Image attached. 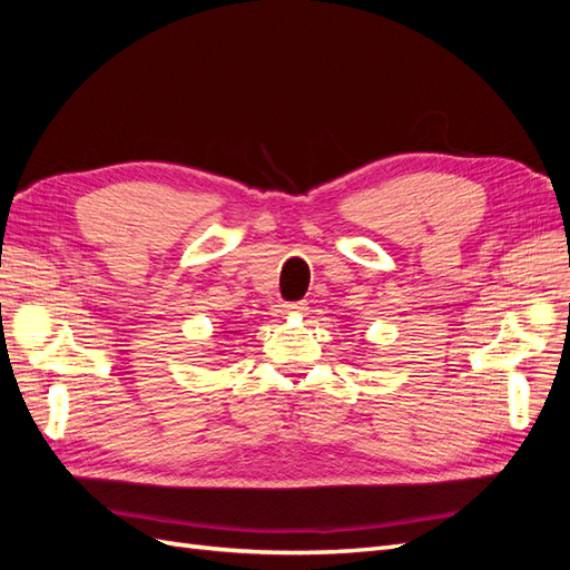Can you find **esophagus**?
Masks as SVG:
<instances>
[{
  "label": "esophagus",
  "mask_w": 570,
  "mask_h": 570,
  "mask_svg": "<svg viewBox=\"0 0 570 570\" xmlns=\"http://www.w3.org/2000/svg\"><path fill=\"white\" fill-rule=\"evenodd\" d=\"M304 302H289V304H283L281 312L283 314H304Z\"/></svg>",
  "instance_id": "esophagus-1"
}]
</instances>
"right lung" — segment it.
Returning <instances> with one entry per match:
<instances>
[{"mask_svg":"<svg viewBox=\"0 0 570 570\" xmlns=\"http://www.w3.org/2000/svg\"><path fill=\"white\" fill-rule=\"evenodd\" d=\"M226 333H237V331H226Z\"/></svg>","mask_w":570,"mask_h":570,"instance_id":"1","label":"right lung"}]
</instances>
